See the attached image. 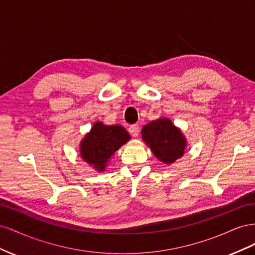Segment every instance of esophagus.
<instances>
[{"instance_id": "1", "label": "esophagus", "mask_w": 255, "mask_h": 255, "mask_svg": "<svg viewBox=\"0 0 255 255\" xmlns=\"http://www.w3.org/2000/svg\"><path fill=\"white\" fill-rule=\"evenodd\" d=\"M128 132L133 137H137L138 134H139V127H138V125L130 126L128 128Z\"/></svg>"}]
</instances>
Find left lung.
I'll use <instances>...</instances> for the list:
<instances>
[{"label": "left lung", "instance_id": "left-lung-1", "mask_svg": "<svg viewBox=\"0 0 255 255\" xmlns=\"http://www.w3.org/2000/svg\"><path fill=\"white\" fill-rule=\"evenodd\" d=\"M141 138L154 156L166 165H171L181 158L187 146L181 128L165 117L146 123L141 129Z\"/></svg>", "mask_w": 255, "mask_h": 255}]
</instances>
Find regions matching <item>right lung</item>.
<instances>
[{
	"mask_svg": "<svg viewBox=\"0 0 255 255\" xmlns=\"http://www.w3.org/2000/svg\"><path fill=\"white\" fill-rule=\"evenodd\" d=\"M129 139V134L123 127L97 121L80 142L81 157L96 171L103 172L115 152Z\"/></svg>",
	"mask_w": 255,
	"mask_h": 255,
	"instance_id": "obj_1",
	"label": "right lung"
}]
</instances>
